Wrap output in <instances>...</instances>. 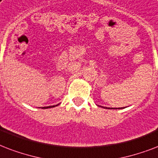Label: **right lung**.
<instances>
[{
    "mask_svg": "<svg viewBox=\"0 0 158 158\" xmlns=\"http://www.w3.org/2000/svg\"><path fill=\"white\" fill-rule=\"evenodd\" d=\"M52 107H54V106H47V107H44V109H48V108H52Z\"/></svg>",
    "mask_w": 158,
    "mask_h": 158,
    "instance_id": "obj_1",
    "label": "right lung"
}]
</instances>
